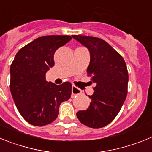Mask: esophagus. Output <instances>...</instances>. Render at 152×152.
Masks as SVG:
<instances>
[{"label":"esophagus","mask_w":152,"mask_h":152,"mask_svg":"<svg viewBox=\"0 0 152 152\" xmlns=\"http://www.w3.org/2000/svg\"><path fill=\"white\" fill-rule=\"evenodd\" d=\"M72 97H74L75 96H77V95H78L79 94H80V91H79L78 88H77L75 86H72Z\"/></svg>","instance_id":"1"}]
</instances>
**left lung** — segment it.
<instances>
[{
	"label": "left lung",
	"instance_id": "obj_1",
	"mask_svg": "<svg viewBox=\"0 0 152 152\" xmlns=\"http://www.w3.org/2000/svg\"><path fill=\"white\" fill-rule=\"evenodd\" d=\"M88 48L91 60L87 72L95 84L86 110L77 113L79 121L94 129L107 126L115 119L127 95L129 75L123 58L107 42L93 36L74 35Z\"/></svg>",
	"mask_w": 152,
	"mask_h": 152
}]
</instances>
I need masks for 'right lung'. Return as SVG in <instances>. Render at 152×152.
Listing matches in <instances>:
<instances>
[{"mask_svg":"<svg viewBox=\"0 0 152 152\" xmlns=\"http://www.w3.org/2000/svg\"><path fill=\"white\" fill-rule=\"evenodd\" d=\"M71 36H45L20 49L10 65V92L15 105L29 124L43 126L52 123L59 106L72 95V85H56L45 80L54 66V54L72 39Z\"/></svg>","mask_w":152,"mask_h":152,"instance_id":"1","label":"right lung"}]
</instances>
